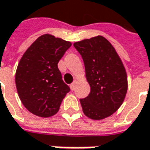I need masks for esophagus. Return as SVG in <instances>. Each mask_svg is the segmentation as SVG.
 <instances>
[{"instance_id":"esophagus-1","label":"esophagus","mask_w":150,"mask_h":150,"mask_svg":"<svg viewBox=\"0 0 150 150\" xmlns=\"http://www.w3.org/2000/svg\"><path fill=\"white\" fill-rule=\"evenodd\" d=\"M76 83H77V82L76 81H74V82L70 85V88H71V90L72 91H73V90H75V87H76Z\"/></svg>"}]
</instances>
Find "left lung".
<instances>
[{
	"label": "left lung",
	"mask_w": 150,
	"mask_h": 150,
	"mask_svg": "<svg viewBox=\"0 0 150 150\" xmlns=\"http://www.w3.org/2000/svg\"><path fill=\"white\" fill-rule=\"evenodd\" d=\"M82 55L91 91L80 99L83 113L92 120H102L120 108L127 92V74L115 48L98 35L73 44Z\"/></svg>",
	"instance_id": "left-lung-1"
}]
</instances>
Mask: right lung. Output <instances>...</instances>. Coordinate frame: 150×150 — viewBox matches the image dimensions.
<instances>
[{"mask_svg":"<svg viewBox=\"0 0 150 150\" xmlns=\"http://www.w3.org/2000/svg\"><path fill=\"white\" fill-rule=\"evenodd\" d=\"M71 45L69 41L46 34L23 54L16 73V85L22 104L32 114L45 118L59 111L70 88L63 82L58 63Z\"/></svg>","mask_w":150,"mask_h":150,"instance_id":"right-lung-1","label":"right lung"}]
</instances>
